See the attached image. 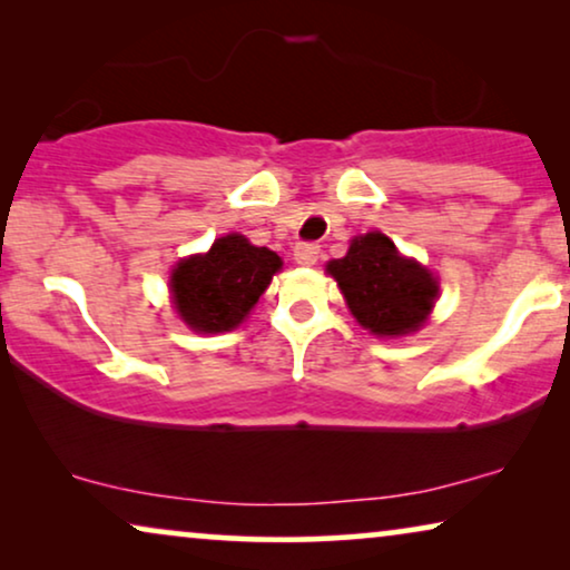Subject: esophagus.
Listing matches in <instances>:
<instances>
[{"instance_id":"34e87169","label":"esophagus","mask_w":570,"mask_h":570,"mask_svg":"<svg viewBox=\"0 0 570 570\" xmlns=\"http://www.w3.org/2000/svg\"><path fill=\"white\" fill-rule=\"evenodd\" d=\"M318 254H322V246L314 244V240H303V244L295 246V262L303 264V267H311V264H316Z\"/></svg>"}]
</instances>
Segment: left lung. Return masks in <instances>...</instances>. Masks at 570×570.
Returning a JSON list of instances; mask_svg holds the SVG:
<instances>
[{"label":"left lung","instance_id":"8db88e82","mask_svg":"<svg viewBox=\"0 0 570 570\" xmlns=\"http://www.w3.org/2000/svg\"><path fill=\"white\" fill-rule=\"evenodd\" d=\"M350 311L379 337L415 332L439 293L431 272L404 259L381 233H365L350 244L347 256L326 264Z\"/></svg>","mask_w":570,"mask_h":570}]
</instances>
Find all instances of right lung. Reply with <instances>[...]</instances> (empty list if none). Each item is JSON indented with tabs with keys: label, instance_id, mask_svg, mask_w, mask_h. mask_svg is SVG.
Listing matches in <instances>:
<instances>
[{
	"label": "right lung",
	"instance_id": "right-lung-1",
	"mask_svg": "<svg viewBox=\"0 0 570 570\" xmlns=\"http://www.w3.org/2000/svg\"><path fill=\"white\" fill-rule=\"evenodd\" d=\"M279 267L275 252L252 246L244 236L217 238L207 254L174 269L178 314L197 332H228L244 322Z\"/></svg>",
	"mask_w": 570,
	"mask_h": 570
}]
</instances>
